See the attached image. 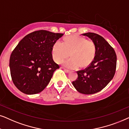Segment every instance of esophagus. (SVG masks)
Instances as JSON below:
<instances>
[{
	"instance_id": "obj_1",
	"label": "esophagus",
	"mask_w": 129,
	"mask_h": 129,
	"mask_svg": "<svg viewBox=\"0 0 129 129\" xmlns=\"http://www.w3.org/2000/svg\"><path fill=\"white\" fill-rule=\"evenodd\" d=\"M63 70H64L65 73H70V70H67V69H63Z\"/></svg>"
}]
</instances>
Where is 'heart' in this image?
<instances>
[{
	"label": "heart",
	"mask_w": 129,
	"mask_h": 129,
	"mask_svg": "<svg viewBox=\"0 0 129 129\" xmlns=\"http://www.w3.org/2000/svg\"><path fill=\"white\" fill-rule=\"evenodd\" d=\"M95 45L90 39L78 35H70L64 38L63 43L56 41L52 47V56L56 62L60 63L69 57L71 59L62 62L70 69L81 67L86 68L93 61L95 55Z\"/></svg>",
	"instance_id": "heart-1"
}]
</instances>
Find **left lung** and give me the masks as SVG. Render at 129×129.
I'll use <instances>...</instances> for the list:
<instances>
[{"mask_svg":"<svg viewBox=\"0 0 129 129\" xmlns=\"http://www.w3.org/2000/svg\"><path fill=\"white\" fill-rule=\"evenodd\" d=\"M91 39L95 45V55L88 67L77 71L78 78L73 85L80 93L92 94L102 90L112 80L116 69L117 56L114 49L97 34H82Z\"/></svg>","mask_w":129,"mask_h":129,"instance_id":"1","label":"left lung"}]
</instances>
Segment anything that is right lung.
<instances>
[{
	"label": "right lung",
	"instance_id": "1",
	"mask_svg": "<svg viewBox=\"0 0 129 129\" xmlns=\"http://www.w3.org/2000/svg\"><path fill=\"white\" fill-rule=\"evenodd\" d=\"M63 35L40 30L26 35L19 42L9 60L12 79L19 90L31 95L47 86L59 68L53 60V45Z\"/></svg>",
	"mask_w": 129,
	"mask_h": 129
}]
</instances>
